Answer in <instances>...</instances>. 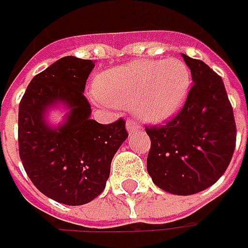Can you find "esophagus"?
Wrapping results in <instances>:
<instances>
[{
    "instance_id": "1",
    "label": "esophagus",
    "mask_w": 248,
    "mask_h": 248,
    "mask_svg": "<svg viewBox=\"0 0 248 248\" xmlns=\"http://www.w3.org/2000/svg\"><path fill=\"white\" fill-rule=\"evenodd\" d=\"M125 128H127V131H128L129 134H131V132H135V131H138L140 127H139V124H137L135 121L128 120V121H127V124H125Z\"/></svg>"
}]
</instances>
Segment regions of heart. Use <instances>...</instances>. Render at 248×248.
Masks as SVG:
<instances>
[{
	"mask_svg": "<svg viewBox=\"0 0 248 248\" xmlns=\"http://www.w3.org/2000/svg\"><path fill=\"white\" fill-rule=\"evenodd\" d=\"M192 87L190 69L182 59L134 61L98 76V105L132 108L139 119L163 123L184 108Z\"/></svg>",
	"mask_w": 248,
	"mask_h": 248,
	"instance_id": "obj_1",
	"label": "heart"
}]
</instances>
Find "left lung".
I'll return each instance as SVG.
<instances>
[{
  "label": "left lung",
  "mask_w": 248,
  "mask_h": 248,
  "mask_svg": "<svg viewBox=\"0 0 248 248\" xmlns=\"http://www.w3.org/2000/svg\"><path fill=\"white\" fill-rule=\"evenodd\" d=\"M182 58L195 84L174 119L146 128L152 142L148 172L164 192L189 196L224 175L233 156L236 124L222 78L204 62Z\"/></svg>",
  "instance_id": "obj_1"
}]
</instances>
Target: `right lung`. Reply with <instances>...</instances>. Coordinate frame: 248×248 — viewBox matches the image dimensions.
<instances>
[{"label": "right lung", "instance_id": "1", "mask_svg": "<svg viewBox=\"0 0 248 248\" xmlns=\"http://www.w3.org/2000/svg\"><path fill=\"white\" fill-rule=\"evenodd\" d=\"M95 64L64 56L30 81L19 105V155L34 186L66 205L92 202L103 192L116 152L128 138L125 121L91 120L82 95ZM51 109L64 112L58 124Z\"/></svg>", "mask_w": 248, "mask_h": 248}]
</instances>
